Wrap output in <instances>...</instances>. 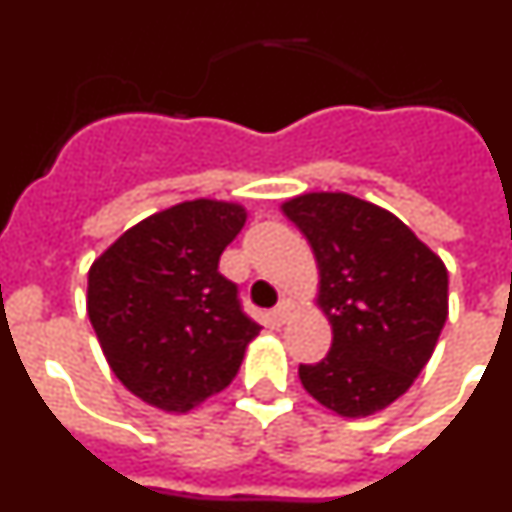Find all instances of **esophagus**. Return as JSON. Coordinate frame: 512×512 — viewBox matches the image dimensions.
I'll return each instance as SVG.
<instances>
[{"mask_svg":"<svg viewBox=\"0 0 512 512\" xmlns=\"http://www.w3.org/2000/svg\"><path fill=\"white\" fill-rule=\"evenodd\" d=\"M295 310H297L295 302L287 300V297H284V300L279 302L277 307H274V318H277L279 323H287V320L292 318V315H295Z\"/></svg>","mask_w":512,"mask_h":512,"instance_id":"34e87169","label":"esophagus"}]
</instances>
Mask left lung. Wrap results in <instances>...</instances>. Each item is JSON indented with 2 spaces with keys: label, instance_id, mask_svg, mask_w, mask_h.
I'll return each mask as SVG.
<instances>
[{
  "label": "left lung",
  "instance_id": "left-lung-1",
  "mask_svg": "<svg viewBox=\"0 0 512 512\" xmlns=\"http://www.w3.org/2000/svg\"><path fill=\"white\" fill-rule=\"evenodd\" d=\"M320 271L318 305L333 328L323 361L300 382L341 418H366L410 390L449 315V271L382 207L346 192H310L282 205Z\"/></svg>",
  "mask_w": 512,
  "mask_h": 512
}]
</instances>
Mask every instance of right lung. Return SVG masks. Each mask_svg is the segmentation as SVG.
Listing matches in <instances>:
<instances>
[{"label": "right lung", "instance_id": "1", "mask_svg": "<svg viewBox=\"0 0 512 512\" xmlns=\"http://www.w3.org/2000/svg\"><path fill=\"white\" fill-rule=\"evenodd\" d=\"M246 207L192 200L140 220L89 269L87 312L104 359L135 397L189 413L223 392L259 336L217 271Z\"/></svg>", "mask_w": 512, "mask_h": 512}]
</instances>
